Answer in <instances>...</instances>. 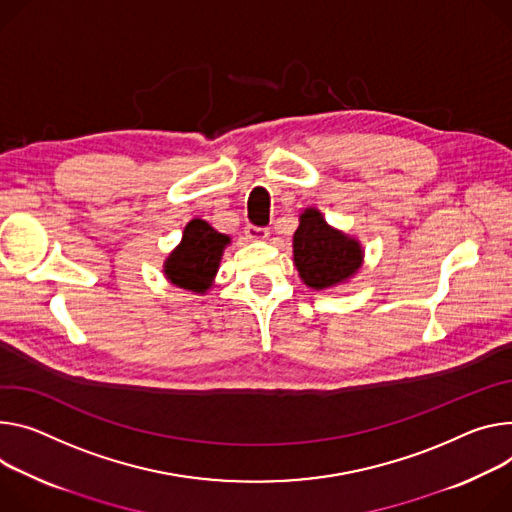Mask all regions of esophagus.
Listing matches in <instances>:
<instances>
[{"instance_id": "1", "label": "esophagus", "mask_w": 512, "mask_h": 512, "mask_svg": "<svg viewBox=\"0 0 512 512\" xmlns=\"http://www.w3.org/2000/svg\"><path fill=\"white\" fill-rule=\"evenodd\" d=\"M245 235H247V239H251V241H265V239L269 237V230H267V228H261V226L249 224V226H245Z\"/></svg>"}]
</instances>
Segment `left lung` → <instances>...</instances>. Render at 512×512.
I'll use <instances>...</instances> for the list:
<instances>
[{
	"label": "left lung",
	"mask_w": 512,
	"mask_h": 512,
	"mask_svg": "<svg viewBox=\"0 0 512 512\" xmlns=\"http://www.w3.org/2000/svg\"><path fill=\"white\" fill-rule=\"evenodd\" d=\"M292 237L294 265L304 286L322 292L347 284L363 265L357 237L331 226L318 208H304Z\"/></svg>",
	"instance_id": "left-lung-1"
}]
</instances>
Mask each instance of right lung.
<instances>
[{"mask_svg": "<svg viewBox=\"0 0 512 512\" xmlns=\"http://www.w3.org/2000/svg\"><path fill=\"white\" fill-rule=\"evenodd\" d=\"M228 245V235H222L202 218H192L183 228L179 245L163 261V275L181 290L206 294L214 286Z\"/></svg>", "mask_w": 512, "mask_h": 512, "instance_id": "right-lung-1", "label": "right lung"}]
</instances>
